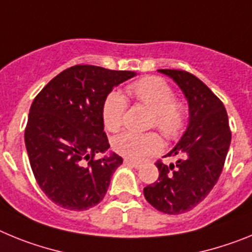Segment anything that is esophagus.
Here are the masks:
<instances>
[{
  "mask_svg": "<svg viewBox=\"0 0 252 252\" xmlns=\"http://www.w3.org/2000/svg\"><path fill=\"white\" fill-rule=\"evenodd\" d=\"M124 162L126 164V165H130V166H132V168H135V169H139V168H141V166H142V162L133 161V160H130V159H125Z\"/></svg>",
  "mask_w": 252,
  "mask_h": 252,
  "instance_id": "obj_1",
  "label": "esophagus"
}]
</instances>
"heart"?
I'll list each match as a JSON object with an SVG mask.
<instances>
[{"label": "heart", "mask_w": 252, "mask_h": 252, "mask_svg": "<svg viewBox=\"0 0 252 252\" xmlns=\"http://www.w3.org/2000/svg\"><path fill=\"white\" fill-rule=\"evenodd\" d=\"M127 93L154 112L153 125L165 136L175 139L183 132L187 124L186 104L175 99L174 91L164 79L146 77L127 87ZM127 102L120 92L111 93L103 103V122L107 130L122 127ZM112 146L122 157L142 160L161 150L162 141L155 132H124L113 139Z\"/></svg>", "instance_id": "b5f03b06"}]
</instances>
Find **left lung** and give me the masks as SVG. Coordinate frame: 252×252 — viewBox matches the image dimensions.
<instances>
[{
    "instance_id": "obj_1",
    "label": "left lung",
    "mask_w": 252,
    "mask_h": 252,
    "mask_svg": "<svg viewBox=\"0 0 252 252\" xmlns=\"http://www.w3.org/2000/svg\"><path fill=\"white\" fill-rule=\"evenodd\" d=\"M158 72L171 78L183 92L189 120L178 144L165 155L177 160L169 165L157 162L159 178L144 188V195L160 212L180 215L203 201L217 183L230 149L231 131L223 103L195 75L177 69Z\"/></svg>"
}]
</instances>
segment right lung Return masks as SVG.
I'll return each instance as SVG.
<instances>
[{
    "label": "right lung",
    "instance_id": "1",
    "mask_svg": "<svg viewBox=\"0 0 252 252\" xmlns=\"http://www.w3.org/2000/svg\"><path fill=\"white\" fill-rule=\"evenodd\" d=\"M136 73L74 65L53 78L35 97L25 145L37 184L50 201L69 211H86L103 199L122 158L104 154L103 103L119 84Z\"/></svg>",
    "mask_w": 252,
    "mask_h": 252
}]
</instances>
